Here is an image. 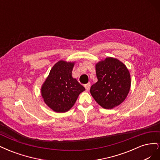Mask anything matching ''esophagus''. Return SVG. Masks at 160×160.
Wrapping results in <instances>:
<instances>
[{"mask_svg":"<svg viewBox=\"0 0 160 160\" xmlns=\"http://www.w3.org/2000/svg\"><path fill=\"white\" fill-rule=\"evenodd\" d=\"M84 86H85V88L86 91H89L90 89V87H91L90 83H88V84H85Z\"/></svg>","mask_w":160,"mask_h":160,"instance_id":"34e87169","label":"esophagus"}]
</instances>
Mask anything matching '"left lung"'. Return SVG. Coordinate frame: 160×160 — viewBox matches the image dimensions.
I'll use <instances>...</instances> for the list:
<instances>
[{"label":"left lung","mask_w":160,"mask_h":160,"mask_svg":"<svg viewBox=\"0 0 160 160\" xmlns=\"http://www.w3.org/2000/svg\"><path fill=\"white\" fill-rule=\"evenodd\" d=\"M95 70L98 81L91 87V95L104 109L117 107L130 89V74L126 66L117 59L108 57L96 64Z\"/></svg>","instance_id":"obj_1"}]
</instances>
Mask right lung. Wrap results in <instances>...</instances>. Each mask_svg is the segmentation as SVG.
I'll return each mask as SVG.
<instances>
[{"label": "right lung", "mask_w": 160, "mask_h": 160, "mask_svg": "<svg viewBox=\"0 0 160 160\" xmlns=\"http://www.w3.org/2000/svg\"><path fill=\"white\" fill-rule=\"evenodd\" d=\"M74 62L59 61L52 67L41 88L45 103L55 112L63 113L74 105L79 95L85 90L72 77Z\"/></svg>", "instance_id": "1"}]
</instances>
